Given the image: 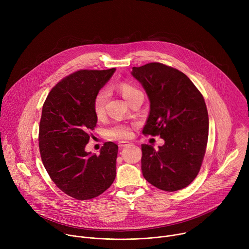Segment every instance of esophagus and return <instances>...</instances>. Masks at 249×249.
<instances>
[{"label": "esophagus", "mask_w": 249, "mask_h": 249, "mask_svg": "<svg viewBox=\"0 0 249 249\" xmlns=\"http://www.w3.org/2000/svg\"><path fill=\"white\" fill-rule=\"evenodd\" d=\"M129 145H130V143H129L128 141H120V142H118V146L120 148H124V147L129 146Z\"/></svg>", "instance_id": "esophagus-1"}]
</instances>
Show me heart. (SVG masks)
<instances>
[{"label": "heart", "mask_w": 249, "mask_h": 249, "mask_svg": "<svg viewBox=\"0 0 249 249\" xmlns=\"http://www.w3.org/2000/svg\"><path fill=\"white\" fill-rule=\"evenodd\" d=\"M118 89L128 101L132 98V96L135 93L140 91L137 88H135L134 86L128 83H121L118 86ZM106 99H107V91L105 89L99 90L94 96L92 107H93L94 114L97 117H101L104 114V111H105L104 106H105ZM132 135H133V126L127 123H122V122H115L109 125L108 127H106V129L104 130L105 138L112 141L126 140L131 138Z\"/></svg>", "instance_id": "b5f03b06"}]
</instances>
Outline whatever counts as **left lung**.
Here are the masks:
<instances>
[{
	"label": "left lung",
	"mask_w": 249,
	"mask_h": 249,
	"mask_svg": "<svg viewBox=\"0 0 249 249\" xmlns=\"http://www.w3.org/2000/svg\"><path fill=\"white\" fill-rule=\"evenodd\" d=\"M132 75L151 102L143 134L164 140L157 151L142 145L145 179L160 190L183 189L196 178L206 153L209 116L204 97L185 74L161 63L133 67Z\"/></svg>",
	"instance_id": "8db88e82"
}]
</instances>
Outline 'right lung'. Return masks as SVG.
<instances>
[{
  "label": "right lung",
  "instance_id": "right-lung-1",
  "mask_svg": "<svg viewBox=\"0 0 249 249\" xmlns=\"http://www.w3.org/2000/svg\"><path fill=\"white\" fill-rule=\"evenodd\" d=\"M115 68L79 70L63 78L47 95L39 124V151L50 178L77 200L102 194L116 176L118 146L106 142L99 155L85 148L97 123L92 103Z\"/></svg>",
  "mask_w": 249,
  "mask_h": 249
}]
</instances>
